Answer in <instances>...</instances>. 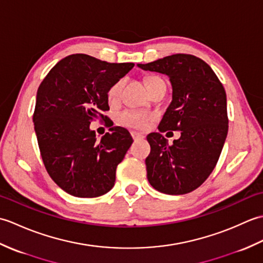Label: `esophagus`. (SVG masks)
Returning a JSON list of instances; mask_svg holds the SVG:
<instances>
[{
  "label": "esophagus",
  "instance_id": "obj_1",
  "mask_svg": "<svg viewBox=\"0 0 263 263\" xmlns=\"http://www.w3.org/2000/svg\"><path fill=\"white\" fill-rule=\"evenodd\" d=\"M131 136H132L133 139H135V140H137V139H142L143 138V136L141 135V133H139L137 131H132L131 132Z\"/></svg>",
  "mask_w": 263,
  "mask_h": 263
}]
</instances>
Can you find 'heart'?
<instances>
[{
    "label": "heart",
    "mask_w": 263,
    "mask_h": 263,
    "mask_svg": "<svg viewBox=\"0 0 263 263\" xmlns=\"http://www.w3.org/2000/svg\"><path fill=\"white\" fill-rule=\"evenodd\" d=\"M158 80H161L158 77H149L146 80V85L148 87L150 83ZM123 83H124V81H123V79H120L109 87L107 91V98L109 102H116V100L119 99L122 88H123ZM117 120H119V122L122 125L136 127V128H143L147 125L148 121L150 120V115H148L147 113H143V111H140V110L127 109L120 113L119 116H117Z\"/></svg>",
    "instance_id": "b5f03b06"
}]
</instances>
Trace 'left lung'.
<instances>
[{
	"label": "left lung",
	"instance_id": "8db88e82",
	"mask_svg": "<svg viewBox=\"0 0 263 263\" xmlns=\"http://www.w3.org/2000/svg\"><path fill=\"white\" fill-rule=\"evenodd\" d=\"M144 71L170 78L172 102L159 131H181L168 146L159 132L150 133L146 159L152 186L166 194H185L199 187L214 171L228 132L225 89L204 61L190 54H174L152 63Z\"/></svg>",
	"mask_w": 263,
	"mask_h": 263
}]
</instances>
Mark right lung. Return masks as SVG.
I'll return each mask as SVG.
<instances>
[{
  "label": "right lung",
  "instance_id": "1",
  "mask_svg": "<svg viewBox=\"0 0 263 263\" xmlns=\"http://www.w3.org/2000/svg\"><path fill=\"white\" fill-rule=\"evenodd\" d=\"M133 63H108L86 54L62 59L39 86L33 125L46 171L73 197L96 198L114 186L116 167L133 139L113 126L102 139L90 122L109 109L107 91Z\"/></svg>",
  "mask_w": 263,
  "mask_h": 263
}]
</instances>
